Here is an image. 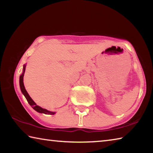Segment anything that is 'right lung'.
Masks as SVG:
<instances>
[{
    "mask_svg": "<svg viewBox=\"0 0 153 153\" xmlns=\"http://www.w3.org/2000/svg\"><path fill=\"white\" fill-rule=\"evenodd\" d=\"M25 65L24 66V69H23V74L21 75L19 77V86H20V88L21 90H22V92L23 93V94L25 96V98H26L27 102L29 104L31 105L33 109L35 111H37L38 113H45V114H48V115H54L55 113L54 112H51V111H49L48 110L45 109V108H43L42 107H39V106L36 105L34 101L30 97V95L28 94V93L27 92L25 88L24 84V73H25Z\"/></svg>",
    "mask_w": 153,
    "mask_h": 153,
    "instance_id": "obj_1",
    "label": "right lung"
}]
</instances>
